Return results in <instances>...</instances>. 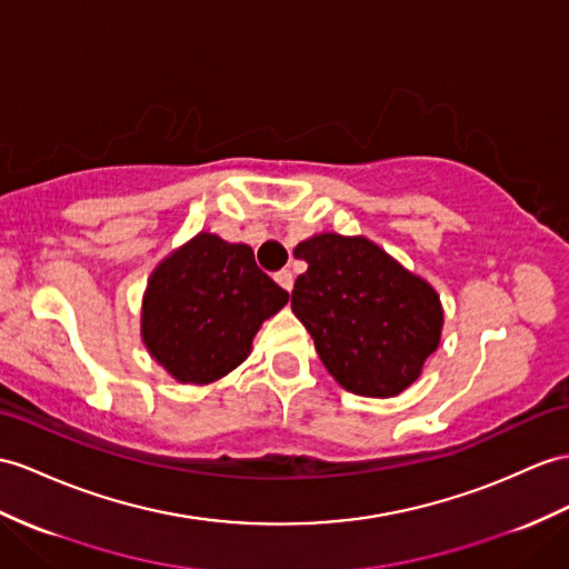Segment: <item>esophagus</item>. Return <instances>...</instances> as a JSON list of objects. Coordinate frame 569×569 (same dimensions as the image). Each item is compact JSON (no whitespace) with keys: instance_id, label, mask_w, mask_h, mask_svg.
Returning a JSON list of instances; mask_svg holds the SVG:
<instances>
[{"instance_id":"esophagus-1","label":"esophagus","mask_w":569,"mask_h":569,"mask_svg":"<svg viewBox=\"0 0 569 569\" xmlns=\"http://www.w3.org/2000/svg\"><path fill=\"white\" fill-rule=\"evenodd\" d=\"M274 280H277V284H280L282 289H287V292H292V287H295V274H292V270L274 272Z\"/></svg>"}]
</instances>
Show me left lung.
I'll return each mask as SVG.
<instances>
[{
	"label": "left lung",
	"mask_w": 569,
	"mask_h": 569,
	"mask_svg": "<svg viewBox=\"0 0 569 569\" xmlns=\"http://www.w3.org/2000/svg\"><path fill=\"white\" fill-rule=\"evenodd\" d=\"M295 256L292 311L342 389L389 398L420 377L441 336L439 297L420 277L362 237L318 233Z\"/></svg>",
	"instance_id": "1"
}]
</instances>
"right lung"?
<instances>
[{
    "mask_svg": "<svg viewBox=\"0 0 569 569\" xmlns=\"http://www.w3.org/2000/svg\"><path fill=\"white\" fill-rule=\"evenodd\" d=\"M287 299L251 246L198 233L151 274L142 338L178 381L210 383L243 362L260 323Z\"/></svg>",
    "mask_w": 569,
    "mask_h": 569,
    "instance_id": "1",
    "label": "right lung"
}]
</instances>
